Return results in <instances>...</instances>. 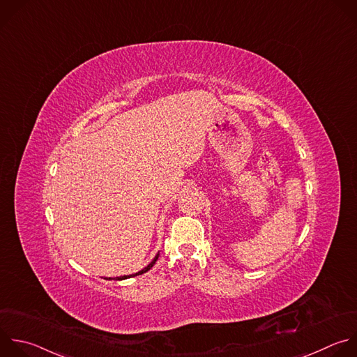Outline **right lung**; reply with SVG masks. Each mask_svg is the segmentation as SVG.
<instances>
[{
  "label": "right lung",
  "mask_w": 357,
  "mask_h": 357,
  "mask_svg": "<svg viewBox=\"0 0 357 357\" xmlns=\"http://www.w3.org/2000/svg\"><path fill=\"white\" fill-rule=\"evenodd\" d=\"M158 257H160V254H157V257L153 259V262L147 266V268H144L143 271H140V272H137V273H135V275H129V276H121V278H116V280H125V279H129V278H133V276H139V275H143V273H146V272H149L153 266H154V264L157 262V259H158Z\"/></svg>",
  "instance_id": "right-lung-1"
}]
</instances>
